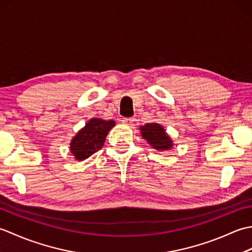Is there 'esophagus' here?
Wrapping results in <instances>:
<instances>
[{
  "instance_id": "34e87169",
  "label": "esophagus",
  "mask_w": 252,
  "mask_h": 252,
  "mask_svg": "<svg viewBox=\"0 0 252 252\" xmlns=\"http://www.w3.org/2000/svg\"><path fill=\"white\" fill-rule=\"evenodd\" d=\"M122 122L126 126H132L133 122H134V118H123Z\"/></svg>"
}]
</instances>
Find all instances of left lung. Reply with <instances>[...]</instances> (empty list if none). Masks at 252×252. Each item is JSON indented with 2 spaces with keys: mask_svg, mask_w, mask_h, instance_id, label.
I'll list each match as a JSON object with an SVG mask.
<instances>
[{
  "mask_svg": "<svg viewBox=\"0 0 252 252\" xmlns=\"http://www.w3.org/2000/svg\"><path fill=\"white\" fill-rule=\"evenodd\" d=\"M141 132L142 136L158 151H167L173 145L163 127L158 123H147L141 127Z\"/></svg>",
  "mask_w": 252,
  "mask_h": 252,
  "instance_id": "1",
  "label": "left lung"
}]
</instances>
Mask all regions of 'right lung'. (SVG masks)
Here are the masks:
<instances>
[{
    "label": "right lung",
    "mask_w": 252,
    "mask_h": 252,
    "mask_svg": "<svg viewBox=\"0 0 252 252\" xmlns=\"http://www.w3.org/2000/svg\"><path fill=\"white\" fill-rule=\"evenodd\" d=\"M114 120L91 119L82 130H80L70 143V151L77 160H84L103 147L106 136L112 126Z\"/></svg>",
    "instance_id": "obj_1"
}]
</instances>
